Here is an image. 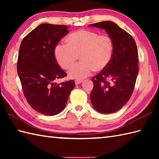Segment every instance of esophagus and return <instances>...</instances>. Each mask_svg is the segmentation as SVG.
<instances>
[{
	"instance_id": "obj_1",
	"label": "esophagus",
	"mask_w": 159,
	"mask_h": 159,
	"mask_svg": "<svg viewBox=\"0 0 159 159\" xmlns=\"http://www.w3.org/2000/svg\"><path fill=\"white\" fill-rule=\"evenodd\" d=\"M83 81V80H75V84H76V85H79V84L81 83Z\"/></svg>"
}]
</instances>
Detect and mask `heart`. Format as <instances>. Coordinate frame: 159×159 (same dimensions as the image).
<instances>
[{
  "mask_svg": "<svg viewBox=\"0 0 159 159\" xmlns=\"http://www.w3.org/2000/svg\"><path fill=\"white\" fill-rule=\"evenodd\" d=\"M66 42L67 45H56L54 55L59 65L65 70L72 68L80 55L82 61L69 72V76L72 79H83L91 75L93 70L102 71L107 68L112 59L114 43L107 35L79 30L67 36Z\"/></svg>",
  "mask_w": 159,
  "mask_h": 159,
  "instance_id": "1",
  "label": "heart"
}]
</instances>
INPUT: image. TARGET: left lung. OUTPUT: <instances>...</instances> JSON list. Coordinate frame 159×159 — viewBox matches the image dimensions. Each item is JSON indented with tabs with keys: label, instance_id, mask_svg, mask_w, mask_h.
Returning a JSON list of instances; mask_svg holds the SVG:
<instances>
[{
	"label": "left lung",
	"instance_id": "left-lung-1",
	"mask_svg": "<svg viewBox=\"0 0 159 159\" xmlns=\"http://www.w3.org/2000/svg\"><path fill=\"white\" fill-rule=\"evenodd\" d=\"M90 26L104 29L114 43L112 59L107 68L92 78L91 102L101 113H112L126 104L133 93L138 75V52L129 33L111 21Z\"/></svg>",
	"mask_w": 159,
	"mask_h": 159
}]
</instances>
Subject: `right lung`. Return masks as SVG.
Here are the masks:
<instances>
[{
  "instance_id": "right-lung-1",
  "label": "right lung",
  "mask_w": 159,
  "mask_h": 159,
  "mask_svg": "<svg viewBox=\"0 0 159 159\" xmlns=\"http://www.w3.org/2000/svg\"><path fill=\"white\" fill-rule=\"evenodd\" d=\"M66 25L42 24L30 32L20 46L17 70L23 93L33 109L55 116L65 108L75 83H54L66 76L54 55L56 45L68 33Z\"/></svg>"
}]
</instances>
